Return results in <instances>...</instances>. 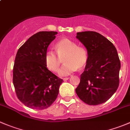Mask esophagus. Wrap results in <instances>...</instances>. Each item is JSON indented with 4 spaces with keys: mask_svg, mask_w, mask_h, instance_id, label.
<instances>
[{
    "mask_svg": "<svg viewBox=\"0 0 130 130\" xmlns=\"http://www.w3.org/2000/svg\"><path fill=\"white\" fill-rule=\"evenodd\" d=\"M69 78H70V77H66V78H63V80L64 81H66V80H67L68 79H69Z\"/></svg>",
    "mask_w": 130,
    "mask_h": 130,
    "instance_id": "34e87169",
    "label": "esophagus"
}]
</instances>
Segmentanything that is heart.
<instances>
[{"label":"heart","mask_w":130,"mask_h":130,"mask_svg":"<svg viewBox=\"0 0 130 130\" xmlns=\"http://www.w3.org/2000/svg\"><path fill=\"white\" fill-rule=\"evenodd\" d=\"M55 52L48 51L44 55L46 67L53 72H57L60 67L61 60L63 58L64 64L59 70L61 77L69 75L77 69H80L86 65L88 59L87 51L78 46L77 44L68 38H63L55 44Z\"/></svg>","instance_id":"1"}]
</instances>
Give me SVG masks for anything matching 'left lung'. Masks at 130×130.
Instances as JSON below:
<instances>
[{"instance_id":"1","label":"left lung","mask_w":130,"mask_h":130,"mask_svg":"<svg viewBox=\"0 0 130 130\" xmlns=\"http://www.w3.org/2000/svg\"><path fill=\"white\" fill-rule=\"evenodd\" d=\"M76 38L85 46L88 55L76 94L89 105L103 104L119 86L121 63L117 50L110 41L97 32H77Z\"/></svg>"}]
</instances>
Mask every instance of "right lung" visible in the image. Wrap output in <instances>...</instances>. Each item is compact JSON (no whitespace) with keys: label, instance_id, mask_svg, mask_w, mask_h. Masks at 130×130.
I'll list each match as a JSON object with an SVG mask.
<instances>
[{"label":"right lung","instance_id":"right-lung-1","mask_svg":"<svg viewBox=\"0 0 130 130\" xmlns=\"http://www.w3.org/2000/svg\"><path fill=\"white\" fill-rule=\"evenodd\" d=\"M58 33L40 31L32 35L19 48L13 68V84L22 103L33 109L48 108L57 99L61 78L50 71L44 55Z\"/></svg>","mask_w":130,"mask_h":130}]
</instances>
